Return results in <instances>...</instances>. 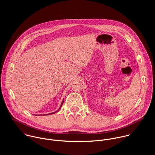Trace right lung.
<instances>
[{"mask_svg": "<svg viewBox=\"0 0 155 155\" xmlns=\"http://www.w3.org/2000/svg\"><path fill=\"white\" fill-rule=\"evenodd\" d=\"M63 103H64V99H63V100L62 101V103H61V106H60V108H59V109H58V110H57L56 111H54V112H53V113H48V114H44V115H49V114H54V113H55L57 112L59 110L61 109V106H62V105H63Z\"/></svg>", "mask_w": 155, "mask_h": 155, "instance_id": "1", "label": "right lung"}]
</instances>
